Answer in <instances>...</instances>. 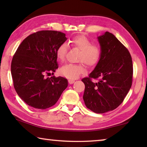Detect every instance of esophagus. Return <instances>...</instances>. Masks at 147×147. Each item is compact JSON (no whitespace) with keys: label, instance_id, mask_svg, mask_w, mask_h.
I'll return each instance as SVG.
<instances>
[{"label":"esophagus","instance_id":"34e87169","mask_svg":"<svg viewBox=\"0 0 147 147\" xmlns=\"http://www.w3.org/2000/svg\"><path fill=\"white\" fill-rule=\"evenodd\" d=\"M74 82H75V80H71V79L69 80V83L70 84H73Z\"/></svg>","mask_w":147,"mask_h":147}]
</instances>
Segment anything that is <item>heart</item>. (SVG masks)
Here are the masks:
<instances>
[{"label": "heart", "instance_id": "b5f03b06", "mask_svg": "<svg viewBox=\"0 0 147 147\" xmlns=\"http://www.w3.org/2000/svg\"><path fill=\"white\" fill-rule=\"evenodd\" d=\"M69 43L74 48L80 51L78 61H82L79 63H67L64 65L60 69V73L64 76L71 80L77 78L86 73V63L89 68L96 66L102 57V50L96 44H92V41L84 35H77L73 37ZM67 52V45L65 43L59 45L56 49L57 59L60 61H64Z\"/></svg>", "mask_w": 147, "mask_h": 147}]
</instances>
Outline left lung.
I'll use <instances>...</instances> for the list:
<instances>
[{
    "label": "left lung",
    "instance_id": "1",
    "mask_svg": "<svg viewBox=\"0 0 147 147\" xmlns=\"http://www.w3.org/2000/svg\"><path fill=\"white\" fill-rule=\"evenodd\" d=\"M102 57L93 71L82 80L85 84L83 98L88 109L104 113L123 102L132 84L133 64L128 50L111 33L99 36ZM93 79H98L94 83Z\"/></svg>",
    "mask_w": 147,
    "mask_h": 147
}]
</instances>
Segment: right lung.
<instances>
[{
  "label": "right lung",
  "instance_id": "add662e5",
  "mask_svg": "<svg viewBox=\"0 0 147 147\" xmlns=\"http://www.w3.org/2000/svg\"><path fill=\"white\" fill-rule=\"evenodd\" d=\"M66 40L63 32L41 30L29 35L17 48L11 64L12 79L17 94L28 106L49 108L67 87L63 77L45 76L58 68L56 49Z\"/></svg>",
  "mask_w": 147,
  "mask_h": 147
}]
</instances>
